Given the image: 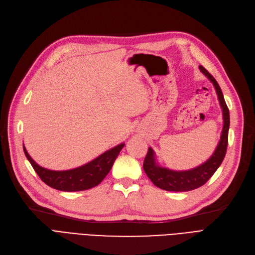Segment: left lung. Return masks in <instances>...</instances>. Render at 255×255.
Returning <instances> with one entry per match:
<instances>
[{
	"label": "left lung",
	"instance_id": "8db88e82",
	"mask_svg": "<svg viewBox=\"0 0 255 255\" xmlns=\"http://www.w3.org/2000/svg\"><path fill=\"white\" fill-rule=\"evenodd\" d=\"M201 73L207 77V79L213 83L218 100L223 115V129L221 132L220 140L218 146L214 151L213 155L205 162L199 164L198 167L185 170V171H174L159 165L156 161L154 150L149 147L148 153L143 160V171L146 172L150 180L157 187L164 191L170 192H187L202 186L212 177L218 168L222 163L228 145V130H229V110L224 100L222 91L214 77L210 75L202 65H199Z\"/></svg>",
	"mask_w": 255,
	"mask_h": 255
}]
</instances>
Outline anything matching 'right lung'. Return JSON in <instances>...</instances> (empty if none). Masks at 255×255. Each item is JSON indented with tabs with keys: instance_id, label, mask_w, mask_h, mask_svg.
Segmentation results:
<instances>
[{
	"instance_id": "add662e5",
	"label": "right lung",
	"mask_w": 255,
	"mask_h": 255,
	"mask_svg": "<svg viewBox=\"0 0 255 255\" xmlns=\"http://www.w3.org/2000/svg\"><path fill=\"white\" fill-rule=\"evenodd\" d=\"M124 146L125 143L121 142L118 146L99 155L90 162L80 165L78 168L64 171H54L40 167L32 159L25 146H23V148L26 157L33 169L47 185L62 192H78L90 190L100 184L112 170L115 160Z\"/></svg>"
}]
</instances>
